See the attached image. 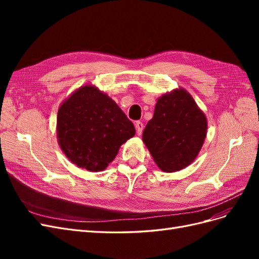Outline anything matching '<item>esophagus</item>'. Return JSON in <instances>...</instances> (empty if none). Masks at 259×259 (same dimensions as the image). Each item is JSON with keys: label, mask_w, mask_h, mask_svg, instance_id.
<instances>
[{"label": "esophagus", "mask_w": 259, "mask_h": 259, "mask_svg": "<svg viewBox=\"0 0 259 259\" xmlns=\"http://www.w3.org/2000/svg\"><path fill=\"white\" fill-rule=\"evenodd\" d=\"M135 127H136L137 135H142L143 130H144V124H143V122H140V121L135 122Z\"/></svg>", "instance_id": "34e87169"}]
</instances>
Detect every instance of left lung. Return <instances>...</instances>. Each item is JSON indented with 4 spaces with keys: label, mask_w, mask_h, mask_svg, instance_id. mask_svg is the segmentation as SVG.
Segmentation results:
<instances>
[{
    "label": "left lung",
    "mask_w": 259,
    "mask_h": 259,
    "mask_svg": "<svg viewBox=\"0 0 259 259\" xmlns=\"http://www.w3.org/2000/svg\"><path fill=\"white\" fill-rule=\"evenodd\" d=\"M205 114L184 89L161 96L143 140L154 162L164 171L187 167L199 154L206 137Z\"/></svg>",
    "instance_id": "8db88e82"
}]
</instances>
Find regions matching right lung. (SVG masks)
Segmentation results:
<instances>
[{
	"label": "right lung",
	"mask_w": 259,
	"mask_h": 259,
	"mask_svg": "<svg viewBox=\"0 0 259 259\" xmlns=\"http://www.w3.org/2000/svg\"><path fill=\"white\" fill-rule=\"evenodd\" d=\"M135 127L107 94L93 85L77 89L61 104L57 138L67 158L90 171L106 169Z\"/></svg>",
	"instance_id": "obj_1"
}]
</instances>
